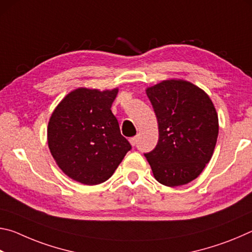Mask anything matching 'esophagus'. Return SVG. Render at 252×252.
Here are the masks:
<instances>
[{"label": "esophagus", "instance_id": "34e87169", "mask_svg": "<svg viewBox=\"0 0 252 252\" xmlns=\"http://www.w3.org/2000/svg\"><path fill=\"white\" fill-rule=\"evenodd\" d=\"M129 141H130V143L132 144V146H135L136 141H138V138H136V136H132V138L129 139Z\"/></svg>", "mask_w": 252, "mask_h": 252}]
</instances>
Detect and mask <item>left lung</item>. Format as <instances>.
<instances>
[{
  "label": "left lung",
  "instance_id": "obj_1",
  "mask_svg": "<svg viewBox=\"0 0 252 252\" xmlns=\"http://www.w3.org/2000/svg\"><path fill=\"white\" fill-rule=\"evenodd\" d=\"M146 92L159 140L144 157L161 185H187L199 177L215 150L219 132L215 105L206 92L183 80L162 81Z\"/></svg>",
  "mask_w": 252,
  "mask_h": 252
}]
</instances>
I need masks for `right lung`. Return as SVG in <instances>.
I'll return each mask as SVG.
<instances>
[{
  "instance_id": "add662e5",
  "label": "right lung",
  "mask_w": 252,
  "mask_h": 252,
  "mask_svg": "<svg viewBox=\"0 0 252 252\" xmlns=\"http://www.w3.org/2000/svg\"><path fill=\"white\" fill-rule=\"evenodd\" d=\"M118 89L79 88L58 104L48 126V144L59 168L88 186L108 180L131 144L111 106Z\"/></svg>"
}]
</instances>
